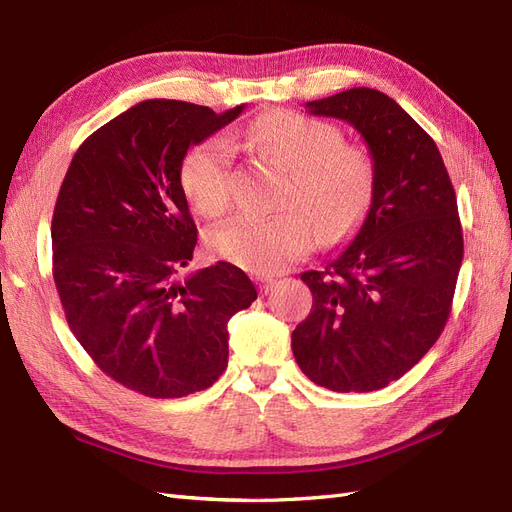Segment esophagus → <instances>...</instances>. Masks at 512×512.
<instances>
[{
  "mask_svg": "<svg viewBox=\"0 0 512 512\" xmlns=\"http://www.w3.org/2000/svg\"><path fill=\"white\" fill-rule=\"evenodd\" d=\"M256 282H258L262 294H269L273 290V286L277 284V277H273V275H256Z\"/></svg>",
  "mask_w": 512,
  "mask_h": 512,
  "instance_id": "obj_1",
  "label": "esophagus"
}]
</instances>
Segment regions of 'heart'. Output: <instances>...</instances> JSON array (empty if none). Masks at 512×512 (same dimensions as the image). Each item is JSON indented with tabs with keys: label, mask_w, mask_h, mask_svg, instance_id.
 <instances>
[{
	"label": "heart",
	"mask_w": 512,
	"mask_h": 512,
	"mask_svg": "<svg viewBox=\"0 0 512 512\" xmlns=\"http://www.w3.org/2000/svg\"><path fill=\"white\" fill-rule=\"evenodd\" d=\"M260 153L290 168L282 213L271 218L235 215L209 230L211 250L254 273H280L314 250L322 237L335 241L361 222L374 192V164L359 145L339 143L333 123L294 111H271L243 132ZM235 166L222 138L196 145L181 166L190 203L207 218L226 211Z\"/></svg>",
	"instance_id": "obj_1"
}]
</instances>
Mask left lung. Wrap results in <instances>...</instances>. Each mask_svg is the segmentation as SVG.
<instances>
[{
    "label": "left lung",
    "instance_id": "1",
    "mask_svg": "<svg viewBox=\"0 0 512 512\" xmlns=\"http://www.w3.org/2000/svg\"><path fill=\"white\" fill-rule=\"evenodd\" d=\"M305 108L361 132L374 192L354 241L301 275L314 305L292 352L324 389L378 391L423 359L451 314L463 258L457 196L433 138L382 91L354 87Z\"/></svg>",
    "mask_w": 512,
    "mask_h": 512
}]
</instances>
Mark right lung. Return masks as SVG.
<instances>
[{"mask_svg": "<svg viewBox=\"0 0 512 512\" xmlns=\"http://www.w3.org/2000/svg\"><path fill=\"white\" fill-rule=\"evenodd\" d=\"M241 111L145 100L85 138L61 183L51 239L68 327L108 378L145 397L209 389L228 365V320L258 297L230 262L177 277L198 235L183 160Z\"/></svg>", "mask_w": 512, "mask_h": 512, "instance_id": "add662e5", "label": "right lung"}]
</instances>
